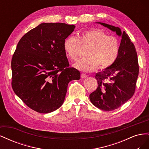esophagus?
Wrapping results in <instances>:
<instances>
[{"instance_id":"esophagus-1","label":"esophagus","mask_w":149,"mask_h":149,"mask_svg":"<svg viewBox=\"0 0 149 149\" xmlns=\"http://www.w3.org/2000/svg\"><path fill=\"white\" fill-rule=\"evenodd\" d=\"M88 76V75H86V74H84V73H82L81 74V77L82 78H86Z\"/></svg>"}]
</instances>
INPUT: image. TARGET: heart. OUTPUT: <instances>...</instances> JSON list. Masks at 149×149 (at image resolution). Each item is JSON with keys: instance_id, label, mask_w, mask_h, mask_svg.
I'll list each match as a JSON object with an SVG mask.
<instances>
[{"instance_id": "heart-1", "label": "heart", "mask_w": 149, "mask_h": 149, "mask_svg": "<svg viewBox=\"0 0 149 149\" xmlns=\"http://www.w3.org/2000/svg\"><path fill=\"white\" fill-rule=\"evenodd\" d=\"M89 46L86 56L74 64L75 68L84 72H91L99 68L106 70L113 65L119 53L120 44L118 37L107 35L98 29L84 30L77 37L68 36L64 40L63 49L66 57L76 60L80 46Z\"/></svg>"}]
</instances>
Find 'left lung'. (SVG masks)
<instances>
[{"mask_svg": "<svg viewBox=\"0 0 149 149\" xmlns=\"http://www.w3.org/2000/svg\"><path fill=\"white\" fill-rule=\"evenodd\" d=\"M121 36L119 53L114 63L96 74L97 88L89 95L93 104L102 111L118 109L132 97L139 75V63L134 45L119 27L97 22Z\"/></svg>", "mask_w": 149, "mask_h": 149, "instance_id": "left-lung-1", "label": "left lung"}]
</instances>
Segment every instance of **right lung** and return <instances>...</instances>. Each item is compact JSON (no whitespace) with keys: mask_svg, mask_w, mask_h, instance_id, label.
Here are the masks:
<instances>
[{"mask_svg":"<svg viewBox=\"0 0 149 149\" xmlns=\"http://www.w3.org/2000/svg\"><path fill=\"white\" fill-rule=\"evenodd\" d=\"M74 25L42 23L21 38L12 62V86L30 109L49 113L64 102L68 84L80 79L79 71L70 67L63 42Z\"/></svg>","mask_w":149,"mask_h":149,"instance_id":"right-lung-1","label":"right lung"}]
</instances>
